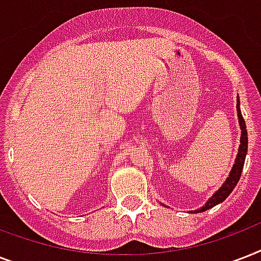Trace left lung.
Listing matches in <instances>:
<instances>
[{"mask_svg":"<svg viewBox=\"0 0 261 261\" xmlns=\"http://www.w3.org/2000/svg\"><path fill=\"white\" fill-rule=\"evenodd\" d=\"M237 115H239L240 128H241V138H240L239 153H237V157H236L234 165H233L230 173H229V177L226 178V181L223 182L222 187H221V188L207 200L204 206L198 208V210L191 211V213H202V211H206L208 210V208H211V207H214L217 206V204H219V203H222L223 200L230 195V192L233 191V188L237 186V182H239L240 177H241V172H243L244 163H245V155H247L248 151V133L247 126H245V120H244L243 115H241V110H240L239 100H237Z\"/></svg>","mask_w":261,"mask_h":261,"instance_id":"1","label":"left lung"}]
</instances>
